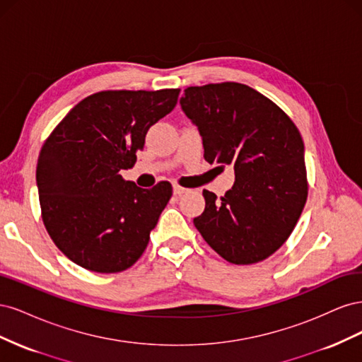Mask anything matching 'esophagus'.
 I'll list each match as a JSON object with an SVG mask.
<instances>
[{
	"label": "esophagus",
	"instance_id": "obj_1",
	"mask_svg": "<svg viewBox=\"0 0 362 362\" xmlns=\"http://www.w3.org/2000/svg\"><path fill=\"white\" fill-rule=\"evenodd\" d=\"M185 192H189V189L181 187V185H178V184H173V193L177 194V196H181V194L185 193Z\"/></svg>",
	"mask_w": 362,
	"mask_h": 362
}]
</instances>
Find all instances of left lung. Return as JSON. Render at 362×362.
I'll return each instance as SVG.
<instances>
[{
	"label": "left lung",
	"instance_id": "obj_1",
	"mask_svg": "<svg viewBox=\"0 0 362 362\" xmlns=\"http://www.w3.org/2000/svg\"><path fill=\"white\" fill-rule=\"evenodd\" d=\"M180 104L202 136L204 158L235 172L225 196L202 192L196 229L233 264L269 258L287 242L308 198L298 127L269 98L233 81L187 87Z\"/></svg>",
	"mask_w": 362,
	"mask_h": 362
}]
</instances>
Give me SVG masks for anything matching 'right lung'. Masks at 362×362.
Instances as JSON below:
<instances>
[{
  "instance_id": "right-lung-1",
  "label": "right lung",
  "mask_w": 362,
  "mask_h": 362,
  "mask_svg": "<svg viewBox=\"0 0 362 362\" xmlns=\"http://www.w3.org/2000/svg\"><path fill=\"white\" fill-rule=\"evenodd\" d=\"M180 89L93 93L45 140L36 168L42 221L75 264L117 273L145 252L172 185L140 189L119 172L134 166L148 129L173 110Z\"/></svg>"
}]
</instances>
